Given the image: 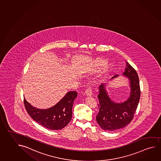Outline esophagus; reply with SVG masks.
Wrapping results in <instances>:
<instances>
[{
    "mask_svg": "<svg viewBox=\"0 0 161 161\" xmlns=\"http://www.w3.org/2000/svg\"><path fill=\"white\" fill-rule=\"evenodd\" d=\"M85 93H86V94L87 96L92 95V88L88 86V87L86 88V91H85Z\"/></svg>",
    "mask_w": 161,
    "mask_h": 161,
    "instance_id": "obj_1",
    "label": "esophagus"
}]
</instances>
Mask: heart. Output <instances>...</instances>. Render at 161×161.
Masks as SVG:
<instances>
[{
    "label": "heart",
    "instance_id": "1",
    "mask_svg": "<svg viewBox=\"0 0 161 161\" xmlns=\"http://www.w3.org/2000/svg\"><path fill=\"white\" fill-rule=\"evenodd\" d=\"M105 64V61L101 59L96 60L95 65L97 68H100Z\"/></svg>",
    "mask_w": 161,
    "mask_h": 161
}]
</instances>
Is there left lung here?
Listing matches in <instances>:
<instances>
[{
    "label": "left lung",
    "instance_id": "8db88e82",
    "mask_svg": "<svg viewBox=\"0 0 161 161\" xmlns=\"http://www.w3.org/2000/svg\"><path fill=\"white\" fill-rule=\"evenodd\" d=\"M123 75L128 77L131 87L130 96L127 101L122 103L112 101L105 90L104 85L99 87L98 97L99 112L96 115V120L104 130L114 131L125 127L134 118L140 98V87L139 76L135 69L126 63ZM118 76L115 75L114 78Z\"/></svg>",
    "mask_w": 161,
    "mask_h": 161
}]
</instances>
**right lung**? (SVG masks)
Here are the masks:
<instances>
[{
    "mask_svg": "<svg viewBox=\"0 0 161 161\" xmlns=\"http://www.w3.org/2000/svg\"><path fill=\"white\" fill-rule=\"evenodd\" d=\"M77 96L75 91H70L56 105L47 109H39L31 105L24 98L27 113L40 125L52 130H61L70 122L72 108Z\"/></svg>",
    "mask_w": 161,
    "mask_h": 161,
    "instance_id": "add662e5",
    "label": "right lung"
}]
</instances>
